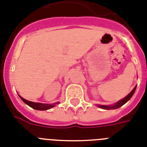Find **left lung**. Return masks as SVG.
I'll return each instance as SVG.
<instances>
[{
	"label": "left lung",
	"mask_w": 147,
	"mask_h": 147,
	"mask_svg": "<svg viewBox=\"0 0 147 147\" xmlns=\"http://www.w3.org/2000/svg\"><path fill=\"white\" fill-rule=\"evenodd\" d=\"M136 87L137 86L134 87V89H133V90H132L125 98H124L123 99H122V100H120L119 101H118V102L116 103V104H115L114 105H113V106H103V105H99V107H100V108L102 109H105V110H110V109H117L119 108V107H122V105H124L126 102H128V100H130V98H131L132 95L134 94V92H135Z\"/></svg>",
	"instance_id": "left-lung-1"
}]
</instances>
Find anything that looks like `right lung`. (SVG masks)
Segmentation results:
<instances>
[{"label":"right lung","instance_id":"obj_1","mask_svg":"<svg viewBox=\"0 0 147 147\" xmlns=\"http://www.w3.org/2000/svg\"><path fill=\"white\" fill-rule=\"evenodd\" d=\"M20 97V96H19ZM22 100L24 101L26 104H28L29 107H32L33 109H35V110H48V109H50L52 107L55 106V104H58L59 103H55V104H41V103H34V102H31V101H29V100H25L23 98L20 97Z\"/></svg>","mask_w":147,"mask_h":147}]
</instances>
